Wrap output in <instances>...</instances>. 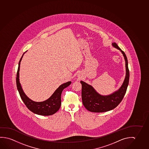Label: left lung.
Returning a JSON list of instances; mask_svg holds the SVG:
<instances>
[{"mask_svg": "<svg viewBox=\"0 0 149 149\" xmlns=\"http://www.w3.org/2000/svg\"><path fill=\"white\" fill-rule=\"evenodd\" d=\"M112 45L120 50L124 57L126 67V76L122 85L114 92L108 95H102L97 92L92 85L81 81L82 84V99L84 106L88 111L93 112H104L114 109L122 102L127 88L130 71L128 68V61L125 53L118 47L116 43Z\"/></svg>", "mask_w": 149, "mask_h": 149, "instance_id": "left-lung-1", "label": "left lung"}]
</instances>
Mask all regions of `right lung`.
I'll use <instances>...</instances> for the list:
<instances>
[{
	"label": "right lung",
	"mask_w": 149,
	"mask_h": 149,
	"mask_svg": "<svg viewBox=\"0 0 149 149\" xmlns=\"http://www.w3.org/2000/svg\"><path fill=\"white\" fill-rule=\"evenodd\" d=\"M26 52L24 53V54H23L19 60V67L17 72L16 82L17 88L19 91V95L22 100L24 102V104L27 107V108L34 113L44 116L53 115L57 112L61 107V93L64 88L70 85L71 82L69 81L65 83L64 84H62L55 90V91L50 96V98H49L48 99L43 102H37L32 100L31 99L27 97V95L25 94L23 88H22L21 84L19 82V72L20 69L21 61L23 55Z\"/></svg>",
	"instance_id": "add662e5"
}]
</instances>
